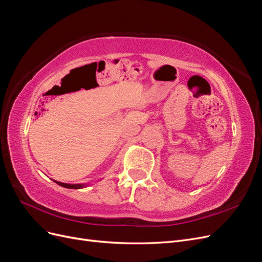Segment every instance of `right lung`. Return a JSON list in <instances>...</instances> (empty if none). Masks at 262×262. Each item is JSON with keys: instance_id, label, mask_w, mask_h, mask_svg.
<instances>
[{"instance_id": "add662e5", "label": "right lung", "mask_w": 262, "mask_h": 262, "mask_svg": "<svg viewBox=\"0 0 262 262\" xmlns=\"http://www.w3.org/2000/svg\"><path fill=\"white\" fill-rule=\"evenodd\" d=\"M53 181L55 182V184H58L59 186L68 188V189H82V188H86L90 185V184H64V182H60L57 180H53Z\"/></svg>"}]
</instances>
